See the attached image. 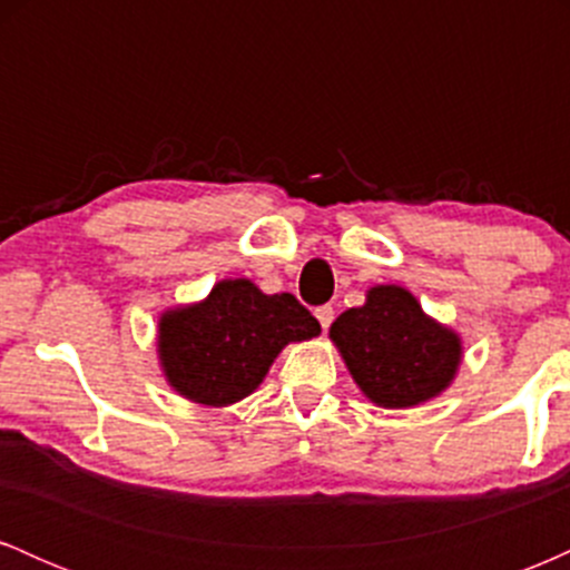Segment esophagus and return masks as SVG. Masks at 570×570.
<instances>
[{
	"mask_svg": "<svg viewBox=\"0 0 570 570\" xmlns=\"http://www.w3.org/2000/svg\"><path fill=\"white\" fill-rule=\"evenodd\" d=\"M316 318H318V324H322V330L326 332V330H330L332 318H335V307H332V305L316 307Z\"/></svg>",
	"mask_w": 570,
	"mask_h": 570,
	"instance_id": "obj_1",
	"label": "esophagus"
}]
</instances>
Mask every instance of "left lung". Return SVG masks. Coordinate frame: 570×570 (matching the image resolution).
Here are the masks:
<instances>
[{
    "mask_svg": "<svg viewBox=\"0 0 570 570\" xmlns=\"http://www.w3.org/2000/svg\"><path fill=\"white\" fill-rule=\"evenodd\" d=\"M330 340L358 391L383 410L431 402L453 385L463 362L461 335L399 284L370 286L364 305L335 318Z\"/></svg>",
    "mask_w": 570,
    "mask_h": 570,
    "instance_id": "1",
    "label": "left lung"
}]
</instances>
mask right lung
I'll use <instances>...</instances> for the list:
<instances>
[{
	"label": "right lung",
	"mask_w": 570,
	"mask_h": 570,
	"mask_svg": "<svg viewBox=\"0 0 570 570\" xmlns=\"http://www.w3.org/2000/svg\"><path fill=\"white\" fill-rule=\"evenodd\" d=\"M318 335L322 326L292 294L222 278L198 303L160 313L158 364L181 399L222 410L254 394L286 345Z\"/></svg>",
	"instance_id": "1"
}]
</instances>
